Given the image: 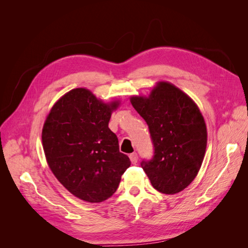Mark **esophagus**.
<instances>
[{
	"label": "esophagus",
	"instance_id": "34e87169",
	"mask_svg": "<svg viewBox=\"0 0 248 248\" xmlns=\"http://www.w3.org/2000/svg\"><path fill=\"white\" fill-rule=\"evenodd\" d=\"M129 158H130V161H131L133 164H136V163L138 162V154H137V153L130 154V155H129Z\"/></svg>",
	"mask_w": 248,
	"mask_h": 248
}]
</instances>
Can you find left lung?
Returning <instances> with one entry per match:
<instances>
[{
    "mask_svg": "<svg viewBox=\"0 0 248 248\" xmlns=\"http://www.w3.org/2000/svg\"><path fill=\"white\" fill-rule=\"evenodd\" d=\"M130 102L148 124L154 146L153 158L140 162L142 170L159 192L182 191L197 177L206 152L207 128L198 106L167 81Z\"/></svg>",
    "mask_w": 248,
    "mask_h": 248,
    "instance_id": "8db88e82",
    "label": "left lung"
}]
</instances>
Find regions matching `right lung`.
Segmentation results:
<instances>
[{"instance_id": "right-lung-1", "label": "right lung", "mask_w": 248, "mask_h": 248, "mask_svg": "<svg viewBox=\"0 0 248 248\" xmlns=\"http://www.w3.org/2000/svg\"><path fill=\"white\" fill-rule=\"evenodd\" d=\"M118 101L104 103L84 88L73 89L51 108L42 129L48 167L65 188L89 202L114 194L130 167L108 128Z\"/></svg>"}]
</instances>
